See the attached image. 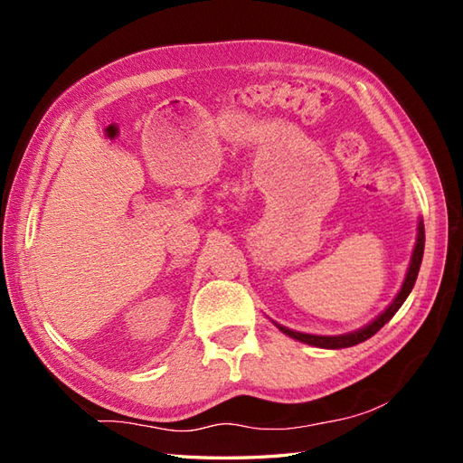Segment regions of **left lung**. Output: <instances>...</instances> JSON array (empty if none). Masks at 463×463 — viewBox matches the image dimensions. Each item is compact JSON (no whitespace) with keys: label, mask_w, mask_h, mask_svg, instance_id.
Masks as SVG:
<instances>
[{"label":"left lung","mask_w":463,"mask_h":463,"mask_svg":"<svg viewBox=\"0 0 463 463\" xmlns=\"http://www.w3.org/2000/svg\"><path fill=\"white\" fill-rule=\"evenodd\" d=\"M424 242H426V234H424V221H418V234H416V244H414V250H411V259H410V267L406 270V279L402 282V288L398 290V294L392 300L386 310L382 314H378L376 318L372 322H368L366 326H362L354 332H346V334H338V336H320V334H307V332H297V330H290L287 326H282V324L274 322V326H277L282 334H287V336L304 342V344H310V346H317V348H328V350H338V348H350V346H356V344L364 342L372 338L373 334H376L383 324H386L394 314L400 310L402 304L406 302V298L410 297L411 288H414L416 279H418V272H420V264H421V257H424Z\"/></svg>","instance_id":"left-lung-1"}]
</instances>
